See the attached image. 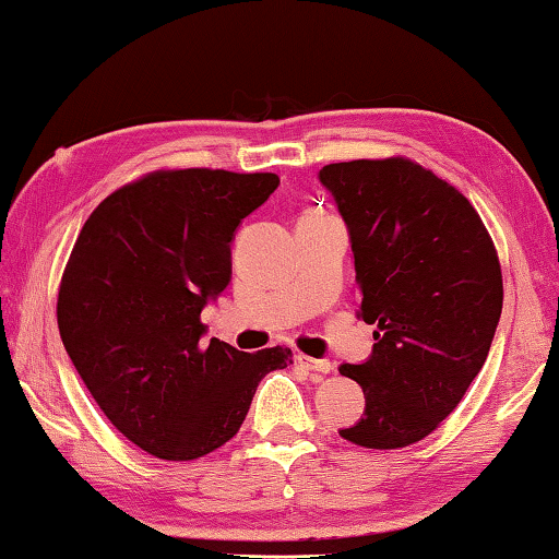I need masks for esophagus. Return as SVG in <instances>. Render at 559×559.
<instances>
[{
    "label": "esophagus",
    "mask_w": 559,
    "mask_h": 559,
    "mask_svg": "<svg viewBox=\"0 0 559 559\" xmlns=\"http://www.w3.org/2000/svg\"><path fill=\"white\" fill-rule=\"evenodd\" d=\"M296 361L300 364V367H306L308 371H314V373H330L334 369L332 361H328V359H312V357H308V354H298Z\"/></svg>",
    "instance_id": "esophagus-1"
}]
</instances>
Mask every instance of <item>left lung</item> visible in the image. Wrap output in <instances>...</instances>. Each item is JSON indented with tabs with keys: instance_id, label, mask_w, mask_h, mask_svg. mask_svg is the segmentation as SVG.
<instances>
[{
	"instance_id": "left-lung-1",
	"label": "left lung",
	"mask_w": 559,
	"mask_h": 559,
	"mask_svg": "<svg viewBox=\"0 0 559 559\" xmlns=\"http://www.w3.org/2000/svg\"><path fill=\"white\" fill-rule=\"evenodd\" d=\"M349 227L361 320L373 354L342 364L367 399L340 435L367 450L428 438L489 357L503 276L489 229L460 190L405 156L320 170Z\"/></svg>"
}]
</instances>
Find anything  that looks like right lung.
<instances>
[{"label":"right lung","mask_w":559,"mask_h":559,"mask_svg":"<svg viewBox=\"0 0 559 559\" xmlns=\"http://www.w3.org/2000/svg\"><path fill=\"white\" fill-rule=\"evenodd\" d=\"M276 174L160 168L107 195L80 229L58 288V330L107 420L148 454L190 462L229 442L286 347L202 340L227 288L239 222Z\"/></svg>","instance_id":"obj_1"}]
</instances>
